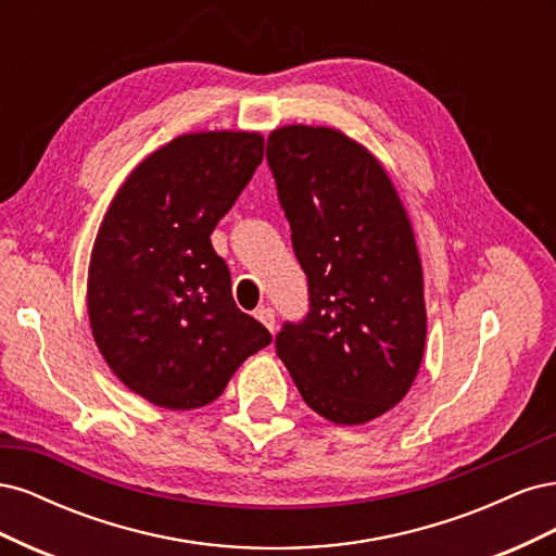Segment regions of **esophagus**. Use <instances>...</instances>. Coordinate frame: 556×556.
<instances>
[{"instance_id":"34e87169","label":"esophagus","mask_w":556,"mask_h":556,"mask_svg":"<svg viewBox=\"0 0 556 556\" xmlns=\"http://www.w3.org/2000/svg\"><path fill=\"white\" fill-rule=\"evenodd\" d=\"M255 317L260 319V323H262L268 331H276V313H274V308L262 306V308L255 311Z\"/></svg>"}]
</instances>
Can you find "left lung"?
<instances>
[{"mask_svg": "<svg viewBox=\"0 0 556 556\" xmlns=\"http://www.w3.org/2000/svg\"><path fill=\"white\" fill-rule=\"evenodd\" d=\"M266 160L311 301L301 323L282 325L276 352L317 415L364 425L408 394L425 355L408 213L382 164L339 129H274Z\"/></svg>", "mask_w": 556, "mask_h": 556, "instance_id": "left-lung-1", "label": "left lung"}]
</instances>
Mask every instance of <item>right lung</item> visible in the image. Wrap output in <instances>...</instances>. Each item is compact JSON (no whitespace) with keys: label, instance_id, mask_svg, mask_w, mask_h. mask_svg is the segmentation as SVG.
Masks as SVG:
<instances>
[{"label":"right lung","instance_id":"obj_1","mask_svg":"<svg viewBox=\"0 0 556 556\" xmlns=\"http://www.w3.org/2000/svg\"><path fill=\"white\" fill-rule=\"evenodd\" d=\"M264 157L257 131L182 134L113 197L88 271L94 343L134 394L192 410L223 394L271 333L239 311L211 243Z\"/></svg>","mask_w":556,"mask_h":556}]
</instances>
